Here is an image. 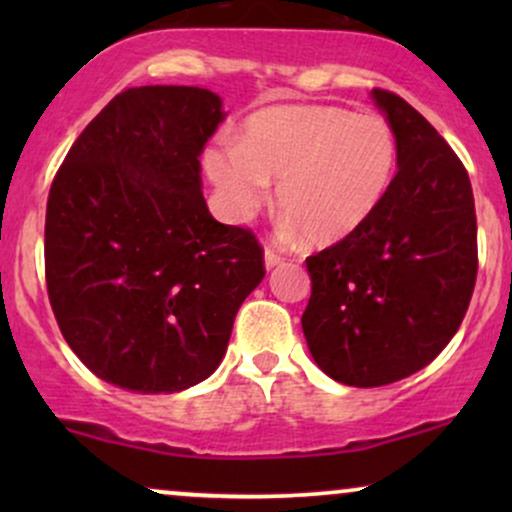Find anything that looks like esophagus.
<instances>
[{
    "label": "esophagus",
    "mask_w": 512,
    "mask_h": 512,
    "mask_svg": "<svg viewBox=\"0 0 512 512\" xmlns=\"http://www.w3.org/2000/svg\"><path fill=\"white\" fill-rule=\"evenodd\" d=\"M279 264H281V257L279 255H276V252L274 250H264V267H267V269H274V267H279Z\"/></svg>",
    "instance_id": "1"
}]
</instances>
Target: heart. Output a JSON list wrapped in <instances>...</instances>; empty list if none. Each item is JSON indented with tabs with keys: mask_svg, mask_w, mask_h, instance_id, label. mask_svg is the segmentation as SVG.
I'll use <instances>...</instances> for the list:
<instances>
[{
	"mask_svg": "<svg viewBox=\"0 0 512 512\" xmlns=\"http://www.w3.org/2000/svg\"><path fill=\"white\" fill-rule=\"evenodd\" d=\"M223 211L248 221L267 204L272 185L284 228L315 245L354 236L387 195L397 142L387 122L332 105H274L250 115L240 146L204 156Z\"/></svg>",
	"mask_w": 512,
	"mask_h": 512,
	"instance_id": "heart-1",
	"label": "heart"
}]
</instances>
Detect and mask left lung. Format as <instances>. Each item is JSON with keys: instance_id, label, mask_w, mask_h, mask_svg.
I'll return each mask as SVG.
<instances>
[{"instance_id": "left-lung-1", "label": "left lung", "mask_w": 512, "mask_h": 512, "mask_svg": "<svg viewBox=\"0 0 512 512\" xmlns=\"http://www.w3.org/2000/svg\"><path fill=\"white\" fill-rule=\"evenodd\" d=\"M397 142V175L354 236L308 257L301 317L322 373L351 387L426 368L460 330L477 281V214L460 158L424 115L373 88Z\"/></svg>"}]
</instances>
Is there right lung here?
Segmentation results:
<instances>
[{"instance_id":"obj_1","label":"right lung","mask_w":512,"mask_h":512,"mask_svg":"<svg viewBox=\"0 0 512 512\" xmlns=\"http://www.w3.org/2000/svg\"><path fill=\"white\" fill-rule=\"evenodd\" d=\"M226 120L199 86L117 93L50 187L45 279L57 325L105 383L170 395L219 368L264 279L262 248L209 214L204 146Z\"/></svg>"}]
</instances>
